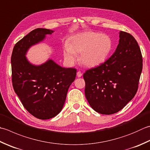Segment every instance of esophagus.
<instances>
[{
  "label": "esophagus",
  "mask_w": 150,
  "mask_h": 150,
  "mask_svg": "<svg viewBox=\"0 0 150 150\" xmlns=\"http://www.w3.org/2000/svg\"><path fill=\"white\" fill-rule=\"evenodd\" d=\"M82 75H83V73H82L80 71H79L77 73V76L78 77H81Z\"/></svg>",
  "instance_id": "obj_1"
}]
</instances>
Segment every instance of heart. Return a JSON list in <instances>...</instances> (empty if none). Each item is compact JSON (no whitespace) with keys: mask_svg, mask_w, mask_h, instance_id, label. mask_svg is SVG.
I'll return each mask as SVG.
<instances>
[{"mask_svg":"<svg viewBox=\"0 0 150 150\" xmlns=\"http://www.w3.org/2000/svg\"><path fill=\"white\" fill-rule=\"evenodd\" d=\"M112 47V40L108 35L87 32L73 38L71 44L66 43L64 55L68 62L73 63L77 59V53L81 54V62L85 66L92 67L106 60Z\"/></svg>","mask_w":150,"mask_h":150,"instance_id":"obj_1","label":"heart"}]
</instances>
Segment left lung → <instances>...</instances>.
<instances>
[{
  "mask_svg": "<svg viewBox=\"0 0 150 150\" xmlns=\"http://www.w3.org/2000/svg\"><path fill=\"white\" fill-rule=\"evenodd\" d=\"M119 44L108 60L84 73L85 96L93 110L112 114L134 98L142 70V57L131 34L120 32Z\"/></svg>",
  "mask_w": 150,
  "mask_h": 150,
  "instance_id": "obj_1",
  "label": "left lung"
}]
</instances>
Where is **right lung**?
<instances>
[{"label":"right lung","mask_w":150,"mask_h":150,"mask_svg":"<svg viewBox=\"0 0 150 150\" xmlns=\"http://www.w3.org/2000/svg\"><path fill=\"white\" fill-rule=\"evenodd\" d=\"M53 32L40 28L31 31L15 45L11 57L15 92L26 110L41 120L53 118L62 110L77 73L76 69L62 67L51 59L35 66L26 58L31 46Z\"/></svg>","instance_id":"right-lung-1"}]
</instances>
